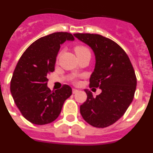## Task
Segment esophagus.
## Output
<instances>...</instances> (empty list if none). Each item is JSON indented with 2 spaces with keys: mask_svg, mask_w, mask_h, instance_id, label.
<instances>
[{
  "mask_svg": "<svg viewBox=\"0 0 153 153\" xmlns=\"http://www.w3.org/2000/svg\"><path fill=\"white\" fill-rule=\"evenodd\" d=\"M78 92H79V90H78V89H76V88H73L72 89L73 94H75V93H77Z\"/></svg>",
  "mask_w": 153,
  "mask_h": 153,
  "instance_id": "obj_1",
  "label": "esophagus"
}]
</instances>
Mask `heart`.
<instances>
[{
  "label": "heart",
  "instance_id": "1",
  "mask_svg": "<svg viewBox=\"0 0 153 153\" xmlns=\"http://www.w3.org/2000/svg\"><path fill=\"white\" fill-rule=\"evenodd\" d=\"M88 49L87 47H84V46H82V45H79V46H76L74 47V51L76 53V54H79L80 53L85 52V51H88Z\"/></svg>",
  "mask_w": 153,
  "mask_h": 153
}]
</instances>
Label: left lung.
Returning a JSON list of instances; mask_svg holds the SVG:
<instances>
[{
    "label": "left lung",
    "instance_id": "left-lung-1",
    "mask_svg": "<svg viewBox=\"0 0 153 153\" xmlns=\"http://www.w3.org/2000/svg\"><path fill=\"white\" fill-rule=\"evenodd\" d=\"M79 40L88 45L96 56V66L89 87L101 88L93 97L88 89L86 101L80 106L83 119L95 128L110 126L126 112L134 99L137 79L130 59L114 41L98 34L75 33Z\"/></svg>",
    "mask_w": 153,
    "mask_h": 153
}]
</instances>
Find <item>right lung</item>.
<instances>
[{
    "label": "right lung",
    "instance_id": "right-lung-1",
    "mask_svg": "<svg viewBox=\"0 0 153 153\" xmlns=\"http://www.w3.org/2000/svg\"><path fill=\"white\" fill-rule=\"evenodd\" d=\"M74 39L71 33H53L33 42L19 59L10 88L15 104L29 122L38 125L53 122L72 94L68 85L51 91L47 87V76L54 71L61 44Z\"/></svg>",
    "mask_w": 153,
    "mask_h": 153
}]
</instances>
